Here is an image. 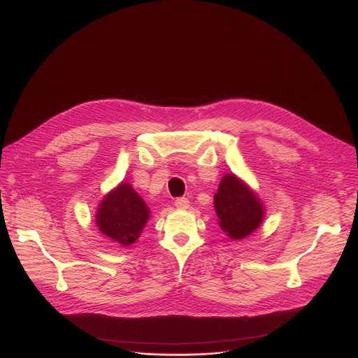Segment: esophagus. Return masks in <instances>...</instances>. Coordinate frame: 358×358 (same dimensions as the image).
Wrapping results in <instances>:
<instances>
[{"label": "esophagus", "mask_w": 358, "mask_h": 358, "mask_svg": "<svg viewBox=\"0 0 358 358\" xmlns=\"http://www.w3.org/2000/svg\"><path fill=\"white\" fill-rule=\"evenodd\" d=\"M189 199L187 197H178V199L175 201V206L178 208V209H187L189 208Z\"/></svg>", "instance_id": "1"}]
</instances>
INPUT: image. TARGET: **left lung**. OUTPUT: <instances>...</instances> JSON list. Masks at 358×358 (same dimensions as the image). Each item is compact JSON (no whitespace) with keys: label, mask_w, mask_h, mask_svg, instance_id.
<instances>
[{"label":"left lung","mask_w":358,"mask_h":358,"mask_svg":"<svg viewBox=\"0 0 358 358\" xmlns=\"http://www.w3.org/2000/svg\"><path fill=\"white\" fill-rule=\"evenodd\" d=\"M213 205L220 229L231 241L246 239L259 229L266 215L257 193L234 173L222 178Z\"/></svg>","instance_id":"obj_1"}]
</instances>
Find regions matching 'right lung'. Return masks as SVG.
<instances>
[{
  "mask_svg": "<svg viewBox=\"0 0 358 358\" xmlns=\"http://www.w3.org/2000/svg\"><path fill=\"white\" fill-rule=\"evenodd\" d=\"M150 217L149 206L129 182L109 190L96 208L95 223L109 241L124 248L135 243Z\"/></svg>",
  "mask_w": 358,
  "mask_h": 358,
  "instance_id": "add662e5",
  "label": "right lung"
}]
</instances>
